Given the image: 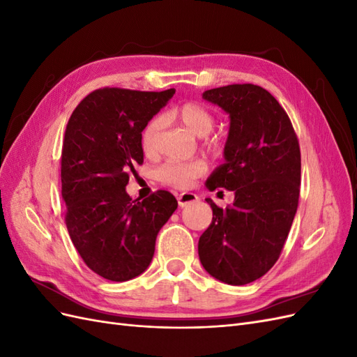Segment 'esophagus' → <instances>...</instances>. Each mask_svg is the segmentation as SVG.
I'll return each mask as SVG.
<instances>
[{
	"mask_svg": "<svg viewBox=\"0 0 357 357\" xmlns=\"http://www.w3.org/2000/svg\"><path fill=\"white\" fill-rule=\"evenodd\" d=\"M177 201H178L180 207H186L188 204L197 202L198 197L195 195V193H192V192H183V193H180V195L177 197Z\"/></svg>",
	"mask_w": 357,
	"mask_h": 357,
	"instance_id": "esophagus-1",
	"label": "esophagus"
}]
</instances>
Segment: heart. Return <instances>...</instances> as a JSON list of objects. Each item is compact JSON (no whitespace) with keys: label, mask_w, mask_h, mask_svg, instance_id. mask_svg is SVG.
Segmentation results:
<instances>
[{"label":"heart","mask_w":357,"mask_h":357,"mask_svg":"<svg viewBox=\"0 0 357 357\" xmlns=\"http://www.w3.org/2000/svg\"><path fill=\"white\" fill-rule=\"evenodd\" d=\"M177 121L183 128L189 131L192 135L205 137L211 132L214 128L215 119L214 114L207 107L199 102H185L174 110ZM162 128V119L155 117L150 121L142 134V147L146 155H152L155 152L156 138ZM210 147L219 149L222 143L219 139H211L208 143ZM207 171V164L204 160H188V162H168L158 169V178L167 185L176 188H188L190 183L201 177Z\"/></svg>","instance_id":"b5f03b06"}]
</instances>
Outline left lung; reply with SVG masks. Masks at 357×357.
I'll use <instances>...</instances> for the list:
<instances>
[{
    "label": "left lung",
    "instance_id": "obj_1",
    "mask_svg": "<svg viewBox=\"0 0 357 357\" xmlns=\"http://www.w3.org/2000/svg\"><path fill=\"white\" fill-rule=\"evenodd\" d=\"M202 98L231 119L225 164L205 185L232 190L235 199L226 208L205 199L213 220L198 255L210 275L243 286L265 275L283 250L299 201V143L283 107L261 86L228 84Z\"/></svg>",
    "mask_w": 357,
    "mask_h": 357
}]
</instances>
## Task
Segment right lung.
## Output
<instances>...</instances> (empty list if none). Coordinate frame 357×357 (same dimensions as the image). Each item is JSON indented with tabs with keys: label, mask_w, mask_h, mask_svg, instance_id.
<instances>
[{
	"label": "right lung",
	"mask_w": 357,
	"mask_h": 357,
	"mask_svg": "<svg viewBox=\"0 0 357 357\" xmlns=\"http://www.w3.org/2000/svg\"><path fill=\"white\" fill-rule=\"evenodd\" d=\"M174 93L96 89L68 121L61 156L67 229L83 262L112 282L146 271L158 232L177 208L167 190L143 201L125 190L143 164V129Z\"/></svg>",
	"instance_id": "obj_1"
}]
</instances>
